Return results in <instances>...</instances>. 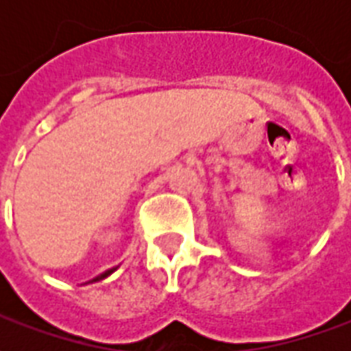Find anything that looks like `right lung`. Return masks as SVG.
Here are the masks:
<instances>
[{"instance_id": "1", "label": "right lung", "mask_w": 351, "mask_h": 351, "mask_svg": "<svg viewBox=\"0 0 351 351\" xmlns=\"http://www.w3.org/2000/svg\"><path fill=\"white\" fill-rule=\"evenodd\" d=\"M114 271V269H110V271H107V272H103V274H101V276H97V278H93L92 282H95V280H101V278H105V276H108V274H110V272Z\"/></svg>"}]
</instances>
